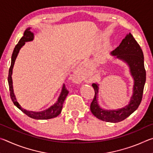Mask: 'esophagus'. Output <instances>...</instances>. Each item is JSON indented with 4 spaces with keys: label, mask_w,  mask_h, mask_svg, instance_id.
I'll list each match as a JSON object with an SVG mask.
<instances>
[{
    "label": "esophagus",
    "mask_w": 153,
    "mask_h": 153,
    "mask_svg": "<svg viewBox=\"0 0 153 153\" xmlns=\"http://www.w3.org/2000/svg\"><path fill=\"white\" fill-rule=\"evenodd\" d=\"M78 78H79V77H78ZM79 81H80V80H79Z\"/></svg>",
    "instance_id": "1"
}]
</instances>
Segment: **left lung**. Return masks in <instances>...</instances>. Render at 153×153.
Masks as SVG:
<instances>
[{
    "instance_id": "left-lung-1",
    "label": "left lung",
    "mask_w": 153,
    "mask_h": 153,
    "mask_svg": "<svg viewBox=\"0 0 153 153\" xmlns=\"http://www.w3.org/2000/svg\"><path fill=\"white\" fill-rule=\"evenodd\" d=\"M115 59L126 63L134 79L133 93L128 105L118 109H105L98 103L99 84L93 83L95 95L90 105V110L96 117L107 122L117 123L126 119L134 113L140 104L143 90L146 82V71L144 69V55L140 46L131 33L126 36L115 50L111 52Z\"/></svg>"
}]
</instances>
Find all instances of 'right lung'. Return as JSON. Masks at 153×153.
<instances>
[{"mask_svg": "<svg viewBox=\"0 0 153 153\" xmlns=\"http://www.w3.org/2000/svg\"><path fill=\"white\" fill-rule=\"evenodd\" d=\"M31 27L27 28L24 33V36L21 38L19 42L17 45L15 46V47L13 52L12 56H11V67L9 68V76H8V83L9 86V91H10V95H11V98L13 102L14 105L16 107L19 108V109L22 111L23 113L27 115L28 117H30L32 119H35V120H49V119H52L54 117H57V116L61 113L62 108H63V105L65 99L66 97L68 94L69 92L67 91V89L65 87L64 84L62 87L61 91L60 94H59L58 99L56 100L55 104L51 106L50 107L46 108V109L42 111H27L25 108H22V106L19 105V103L17 102V100L15 97L14 90H13V79H12V74H13V69L14 64L16 58L19 54V52L20 49L22 48L23 46H24L25 42H30L32 41L34 38V33L30 31Z\"/></svg>", "mask_w": 153, "mask_h": 153, "instance_id": "add662e5", "label": "right lung"}]
</instances>
